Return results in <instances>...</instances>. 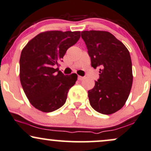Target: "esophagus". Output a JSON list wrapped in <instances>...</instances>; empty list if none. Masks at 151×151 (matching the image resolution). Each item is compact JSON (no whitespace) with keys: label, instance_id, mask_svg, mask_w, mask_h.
I'll use <instances>...</instances> for the list:
<instances>
[{"label":"esophagus","instance_id":"34e87169","mask_svg":"<svg viewBox=\"0 0 151 151\" xmlns=\"http://www.w3.org/2000/svg\"><path fill=\"white\" fill-rule=\"evenodd\" d=\"M84 79V77H81V76H78V79H79V80H83Z\"/></svg>","mask_w":151,"mask_h":151}]
</instances>
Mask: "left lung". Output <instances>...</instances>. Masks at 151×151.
I'll return each mask as SVG.
<instances>
[{"instance_id":"1","label":"left lung","mask_w":151,"mask_h":151,"mask_svg":"<svg viewBox=\"0 0 151 151\" xmlns=\"http://www.w3.org/2000/svg\"><path fill=\"white\" fill-rule=\"evenodd\" d=\"M81 37L91 67H100L99 78L94 87L88 91L90 105L99 113H115L125 104L132 86V63L129 50L106 31H83Z\"/></svg>"}]
</instances>
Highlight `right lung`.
<instances>
[{
  "label": "right lung",
  "mask_w": 151,
  "mask_h": 151,
  "mask_svg": "<svg viewBox=\"0 0 151 151\" xmlns=\"http://www.w3.org/2000/svg\"><path fill=\"white\" fill-rule=\"evenodd\" d=\"M79 38V31H47L36 35L22 49L20 58V82L35 108L48 113L65 104L77 74L65 75L56 67L68 48Z\"/></svg>",
  "instance_id": "add662e5"
}]
</instances>
